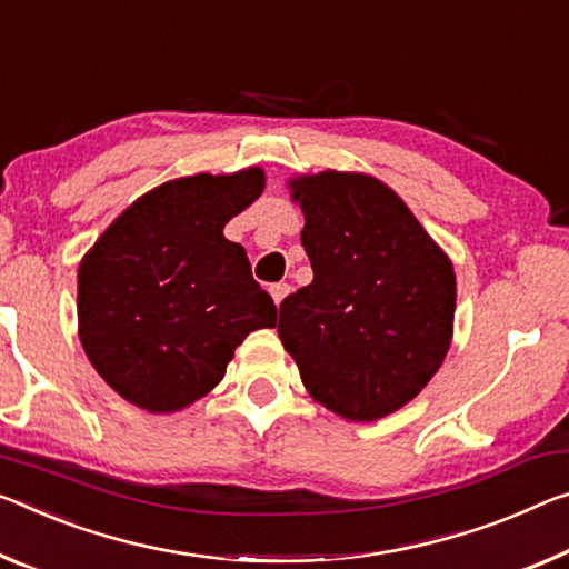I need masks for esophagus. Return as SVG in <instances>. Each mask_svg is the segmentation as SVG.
Listing matches in <instances>:
<instances>
[{
    "mask_svg": "<svg viewBox=\"0 0 569 569\" xmlns=\"http://www.w3.org/2000/svg\"><path fill=\"white\" fill-rule=\"evenodd\" d=\"M288 293H291V286H288V283H276V286H270V296H273L276 306H281V301L286 299Z\"/></svg>",
    "mask_w": 569,
    "mask_h": 569,
    "instance_id": "1",
    "label": "esophagus"
}]
</instances>
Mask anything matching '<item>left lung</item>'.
I'll list each match as a JSON object with an SVG mask.
<instances>
[{
    "label": "left lung",
    "mask_w": 569,
    "mask_h": 569,
    "mask_svg": "<svg viewBox=\"0 0 569 569\" xmlns=\"http://www.w3.org/2000/svg\"><path fill=\"white\" fill-rule=\"evenodd\" d=\"M313 281L278 319L313 400L372 422L418 398L453 339L456 273L395 189L365 171L288 179Z\"/></svg>",
    "instance_id": "left-lung-1"
}]
</instances>
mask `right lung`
I'll return each instance as SVG.
<instances>
[{
  "instance_id": "right-lung-1",
  "label": "right lung",
  "mask_w": 569,
  "mask_h": 569,
  "mask_svg": "<svg viewBox=\"0 0 569 569\" xmlns=\"http://www.w3.org/2000/svg\"><path fill=\"white\" fill-rule=\"evenodd\" d=\"M263 189L260 167L169 179L80 260V345L126 402L154 415L189 408L222 382L250 331L276 327L246 248L222 236Z\"/></svg>"
}]
</instances>
